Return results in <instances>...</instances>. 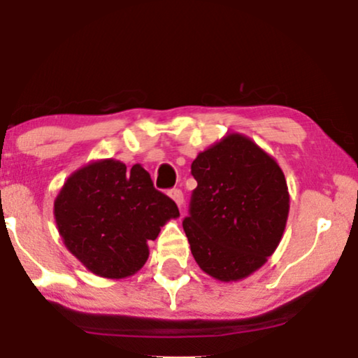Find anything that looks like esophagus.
Returning <instances> with one entry per match:
<instances>
[{"label": "esophagus", "mask_w": 358, "mask_h": 358, "mask_svg": "<svg viewBox=\"0 0 358 358\" xmlns=\"http://www.w3.org/2000/svg\"><path fill=\"white\" fill-rule=\"evenodd\" d=\"M170 196L175 200V203L178 205V208L183 207L185 200H183V192H182V190H178V188H175V190L170 192Z\"/></svg>", "instance_id": "1"}]
</instances>
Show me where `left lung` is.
Listing matches in <instances>:
<instances>
[{"mask_svg": "<svg viewBox=\"0 0 358 358\" xmlns=\"http://www.w3.org/2000/svg\"><path fill=\"white\" fill-rule=\"evenodd\" d=\"M192 175L183 231L196 264L222 282L249 278L285 234L289 192L281 166L245 134L227 133L196 155Z\"/></svg>", "mask_w": 358, "mask_h": 358, "instance_id": "left-lung-1", "label": "left lung"}]
</instances>
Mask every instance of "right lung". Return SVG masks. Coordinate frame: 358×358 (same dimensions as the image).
<instances>
[{
    "label": "right lung",
    "instance_id": "right-lung-1",
    "mask_svg": "<svg viewBox=\"0 0 358 358\" xmlns=\"http://www.w3.org/2000/svg\"><path fill=\"white\" fill-rule=\"evenodd\" d=\"M65 248L85 269L108 279L136 274L150 256L148 242L178 219V207L153 187L143 165L94 159L65 180L53 202Z\"/></svg>",
    "mask_w": 358,
    "mask_h": 358
}]
</instances>
